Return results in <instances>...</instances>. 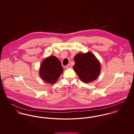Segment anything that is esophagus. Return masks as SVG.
Segmentation results:
<instances>
[{
  "mask_svg": "<svg viewBox=\"0 0 134 134\" xmlns=\"http://www.w3.org/2000/svg\"><path fill=\"white\" fill-rule=\"evenodd\" d=\"M66 69H71V68H72V66L70 64H68L66 66Z\"/></svg>",
  "mask_w": 134,
  "mask_h": 134,
  "instance_id": "34e87169",
  "label": "esophagus"
}]
</instances>
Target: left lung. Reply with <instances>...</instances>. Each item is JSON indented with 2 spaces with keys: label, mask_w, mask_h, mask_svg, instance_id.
Masks as SVG:
<instances>
[{
  "label": "left lung",
  "mask_w": 134,
  "mask_h": 134,
  "mask_svg": "<svg viewBox=\"0 0 134 134\" xmlns=\"http://www.w3.org/2000/svg\"><path fill=\"white\" fill-rule=\"evenodd\" d=\"M74 71L79 78L84 82L94 81L98 77L100 71V64L95 56L90 52L79 53L74 57Z\"/></svg>",
  "instance_id": "left-lung-1"
}]
</instances>
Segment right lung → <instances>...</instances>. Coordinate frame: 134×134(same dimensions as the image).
<instances>
[{
    "mask_svg": "<svg viewBox=\"0 0 134 134\" xmlns=\"http://www.w3.org/2000/svg\"><path fill=\"white\" fill-rule=\"evenodd\" d=\"M63 72L61 62L57 58L52 56L43 61L40 69V75L45 81L54 84Z\"/></svg>",
    "mask_w": 134,
    "mask_h": 134,
    "instance_id": "add662e5",
    "label": "right lung"
}]
</instances>
